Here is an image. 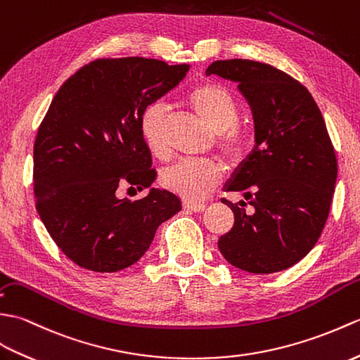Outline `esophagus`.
<instances>
[{
  "label": "esophagus",
  "mask_w": 360,
  "mask_h": 360,
  "mask_svg": "<svg viewBox=\"0 0 360 360\" xmlns=\"http://www.w3.org/2000/svg\"><path fill=\"white\" fill-rule=\"evenodd\" d=\"M183 207L188 211H194V212H202L205 211V205L203 203H194V202H183Z\"/></svg>",
  "instance_id": "obj_1"
}]
</instances>
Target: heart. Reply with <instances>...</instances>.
<instances>
[{
  "instance_id": "heart-1",
  "label": "heart",
  "mask_w": 360,
  "mask_h": 360,
  "mask_svg": "<svg viewBox=\"0 0 360 360\" xmlns=\"http://www.w3.org/2000/svg\"><path fill=\"white\" fill-rule=\"evenodd\" d=\"M189 106L217 134L220 153L229 160L242 158L248 149L246 134L237 126L238 110L233 95L220 84L206 83L188 94ZM167 108L163 101H153L143 109L140 132L146 146L157 157L169 153L166 139ZM223 175L221 165L210 158H186L171 166L162 175L163 185L189 202L202 200L219 185Z\"/></svg>"
}]
</instances>
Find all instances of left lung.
I'll use <instances>...</instances> for the list:
<instances>
[{"instance_id":"left-lung-1","label":"left lung","mask_w":360,"mask_h":360,"mask_svg":"<svg viewBox=\"0 0 360 360\" xmlns=\"http://www.w3.org/2000/svg\"><path fill=\"white\" fill-rule=\"evenodd\" d=\"M238 86L254 120L252 150L226 191L234 226L219 238L231 265L254 274L288 269L313 250L328 219L338 158L313 95L285 72L251 60H220L206 69Z\"/></svg>"}]
</instances>
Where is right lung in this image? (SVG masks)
Segmentation results:
<instances>
[{
  "instance_id": "right-lung-1",
  "label": "right lung",
  "mask_w": 360,
  "mask_h": 360,
  "mask_svg": "<svg viewBox=\"0 0 360 360\" xmlns=\"http://www.w3.org/2000/svg\"><path fill=\"white\" fill-rule=\"evenodd\" d=\"M189 65L126 57L77 70L55 95L34 145V193L47 233L78 266L115 273L134 265L180 198L150 188L157 172L140 117L186 77ZM118 184L149 187L140 201Z\"/></svg>"
}]
</instances>
